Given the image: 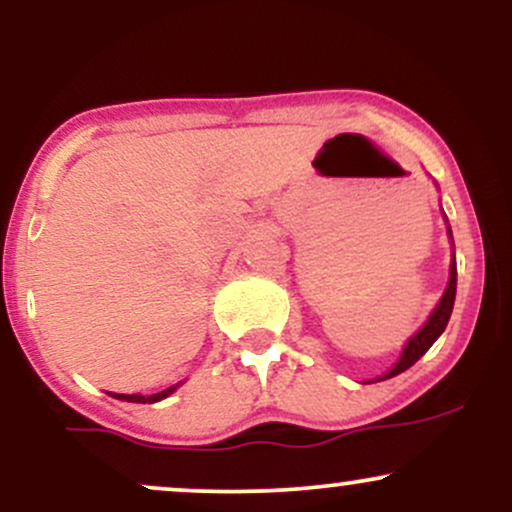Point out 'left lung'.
I'll return each instance as SVG.
<instances>
[{"label":"left lung","mask_w":512,"mask_h":512,"mask_svg":"<svg viewBox=\"0 0 512 512\" xmlns=\"http://www.w3.org/2000/svg\"><path fill=\"white\" fill-rule=\"evenodd\" d=\"M455 291H457V264L452 262V267H450V284H448V289H445L443 298H440L438 308L433 310L431 317H428L426 325L421 327V330L409 339L407 346H404L402 358H399V361H397V366L392 368L390 373H387L385 378H380V380H387V378H392V375H399V373H402V370L411 368L416 361H419L421 356L426 354L428 349H431L433 342H436L440 334H443L445 327H448L452 305H455Z\"/></svg>","instance_id":"obj_1"}]
</instances>
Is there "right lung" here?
<instances>
[{"label":"right lung","instance_id":"1","mask_svg":"<svg viewBox=\"0 0 512 512\" xmlns=\"http://www.w3.org/2000/svg\"><path fill=\"white\" fill-rule=\"evenodd\" d=\"M178 387V385H175ZM175 387H168V390H163V392H156V395H149V397H144V395H113V397H117V399H125V402H139V404H146V402H158V399H163V397H168L170 392L175 390Z\"/></svg>","mask_w":512,"mask_h":512}]
</instances>
